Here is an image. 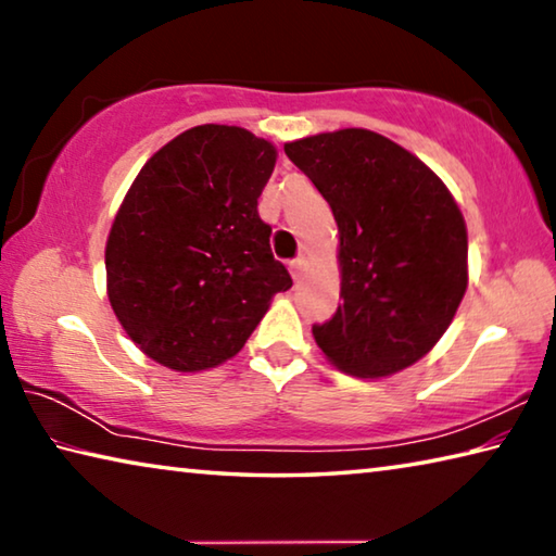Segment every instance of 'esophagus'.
<instances>
[{
  "mask_svg": "<svg viewBox=\"0 0 556 556\" xmlns=\"http://www.w3.org/2000/svg\"><path fill=\"white\" fill-rule=\"evenodd\" d=\"M291 277L294 279H301V271H304V267H306V257H296V260H291Z\"/></svg>",
  "mask_w": 556,
  "mask_h": 556,
  "instance_id": "obj_1",
  "label": "esophagus"
}]
</instances>
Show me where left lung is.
Segmentation results:
<instances>
[{"label":"left lung","mask_w":556,"mask_h":556,"mask_svg":"<svg viewBox=\"0 0 556 556\" xmlns=\"http://www.w3.org/2000/svg\"><path fill=\"white\" fill-rule=\"evenodd\" d=\"M331 205L341 299L314 338L338 370L388 378L425 357L468 287L466 223L431 168L370 129L285 144Z\"/></svg>","instance_id":"1"}]
</instances>
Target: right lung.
I'll return each instance as SVG.
<instances>
[{"label": "right lung", "instance_id": "add662e5", "mask_svg": "<svg viewBox=\"0 0 556 556\" xmlns=\"http://www.w3.org/2000/svg\"><path fill=\"white\" fill-rule=\"evenodd\" d=\"M275 164L267 139L201 125L137 174L108 238V296L152 361L178 372L215 368L291 287L257 213Z\"/></svg>", "mask_w": 556, "mask_h": 556}]
</instances>
